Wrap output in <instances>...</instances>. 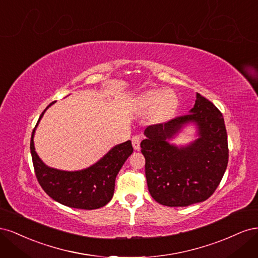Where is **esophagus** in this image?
I'll return each mask as SVG.
<instances>
[{"label":"esophagus","mask_w":258,"mask_h":258,"mask_svg":"<svg viewBox=\"0 0 258 258\" xmlns=\"http://www.w3.org/2000/svg\"><path fill=\"white\" fill-rule=\"evenodd\" d=\"M140 143H141V137L135 136L134 138H132V146H134L136 151L140 150Z\"/></svg>","instance_id":"esophagus-1"}]
</instances>
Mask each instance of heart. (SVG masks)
<instances>
[{"instance_id": "1", "label": "heart", "mask_w": 258, "mask_h": 258, "mask_svg": "<svg viewBox=\"0 0 258 258\" xmlns=\"http://www.w3.org/2000/svg\"><path fill=\"white\" fill-rule=\"evenodd\" d=\"M178 105V97L172 90L162 88L144 91L135 101V107L141 114L153 112V120L162 122L172 116Z\"/></svg>"}]
</instances>
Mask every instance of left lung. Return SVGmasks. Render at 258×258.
I'll return each mask as SVG.
<instances>
[{
	"label": "left lung",
	"instance_id": "obj_1",
	"mask_svg": "<svg viewBox=\"0 0 258 258\" xmlns=\"http://www.w3.org/2000/svg\"><path fill=\"white\" fill-rule=\"evenodd\" d=\"M188 125L195 140L170 142ZM141 152L145 158L148 191L158 204L187 207L207 200L221 183L228 163L227 132L218 108L196 92L188 114L144 130Z\"/></svg>",
	"mask_w": 258,
	"mask_h": 258
}]
</instances>
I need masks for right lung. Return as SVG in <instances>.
Returning <instances> with one entry per match:
<instances>
[{"label":"right lung","instance_id":"right-lung-1","mask_svg":"<svg viewBox=\"0 0 258 258\" xmlns=\"http://www.w3.org/2000/svg\"><path fill=\"white\" fill-rule=\"evenodd\" d=\"M50 103L41 114L31 137L30 150L37 181L44 191L59 204L75 209L95 210L111 201L115 179L122 165L134 152L131 141L113 146L93 165L75 171L51 168L40 158L34 146L35 130Z\"/></svg>","mask_w":258,"mask_h":258}]
</instances>
